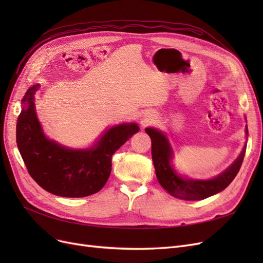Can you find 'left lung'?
<instances>
[{"mask_svg": "<svg viewBox=\"0 0 263 263\" xmlns=\"http://www.w3.org/2000/svg\"><path fill=\"white\" fill-rule=\"evenodd\" d=\"M151 138V157L157 179L170 195L185 201H200L225 190L237 176L243 161L246 147L236 161L219 176L211 180H192L181 177L171 164L173 151L165 135L156 128H146ZM248 135V129L246 128Z\"/></svg>", "mask_w": 263, "mask_h": 263, "instance_id": "obj_1", "label": "left lung"}]
</instances>
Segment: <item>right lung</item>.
Segmentation results:
<instances>
[{"label": "right lung", "instance_id": "obj_1", "mask_svg": "<svg viewBox=\"0 0 263 263\" xmlns=\"http://www.w3.org/2000/svg\"><path fill=\"white\" fill-rule=\"evenodd\" d=\"M35 84L22 100L16 124L17 147L30 177L47 192L63 197L89 196L105 185L112 157L134 134L137 124L110 127L87 149H70L47 138L35 112Z\"/></svg>", "mask_w": 263, "mask_h": 263}]
</instances>
